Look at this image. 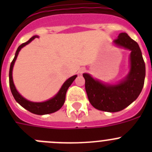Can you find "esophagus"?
Listing matches in <instances>:
<instances>
[{"instance_id":"1","label":"esophagus","mask_w":152,"mask_h":152,"mask_svg":"<svg viewBox=\"0 0 152 152\" xmlns=\"http://www.w3.org/2000/svg\"><path fill=\"white\" fill-rule=\"evenodd\" d=\"M83 71H84V70H83V69L80 70V74H82V73H83Z\"/></svg>"}]
</instances>
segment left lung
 I'll return each mask as SVG.
<instances>
[{
    "label": "left lung",
    "mask_w": 152,
    "mask_h": 152,
    "mask_svg": "<svg viewBox=\"0 0 152 152\" xmlns=\"http://www.w3.org/2000/svg\"><path fill=\"white\" fill-rule=\"evenodd\" d=\"M113 43L131 51L130 70L125 79L117 84H103L89 74H83L85 90L91 105L99 110L119 112L130 105L139 96L144 86L145 64L136 42L128 34L122 33Z\"/></svg>",
    "instance_id": "1"
}]
</instances>
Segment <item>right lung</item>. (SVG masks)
<instances>
[{"label":"right lung","mask_w":152,"mask_h":152,"mask_svg":"<svg viewBox=\"0 0 152 152\" xmlns=\"http://www.w3.org/2000/svg\"><path fill=\"white\" fill-rule=\"evenodd\" d=\"M38 36H34L32 38L29 39L27 42H24V43L21 44L20 46L18 47L17 52L15 53V56L14 58L12 61L11 64H10V72H9V82H10V91H11L12 94H13V97L16 100V101L22 106L23 108L27 110L28 111L31 112L32 113L37 114V115H45V114H49L55 113L58 111L59 109L61 108L65 100V95H66V92L68 91V88H69L71 84H72L75 79L77 77V75H74L70 78H68L65 82L61 86V89L58 92L57 94L54 96V97L51 98L50 100H46L45 102H41V103H35V102H31L29 100H27L24 97H23L18 91L16 89L14 84L13 81V77H12V72H13V64L15 63L17 57L19 54V52L20 51L23 47L29 44L31 41H33L35 38H37Z\"/></svg>","instance_id":"obj_1"}]
</instances>
